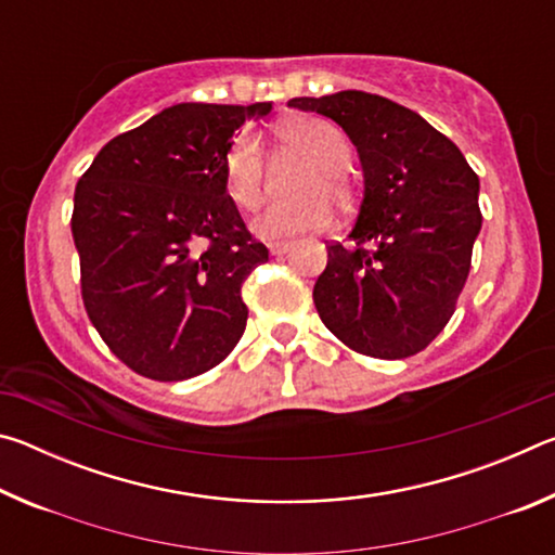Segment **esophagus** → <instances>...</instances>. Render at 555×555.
Returning <instances> with one entry per match:
<instances>
[{"mask_svg":"<svg viewBox=\"0 0 555 555\" xmlns=\"http://www.w3.org/2000/svg\"><path fill=\"white\" fill-rule=\"evenodd\" d=\"M291 247H294V242H271L269 251H271V257H279V255H286Z\"/></svg>","mask_w":555,"mask_h":555,"instance_id":"esophagus-1","label":"esophagus"}]
</instances>
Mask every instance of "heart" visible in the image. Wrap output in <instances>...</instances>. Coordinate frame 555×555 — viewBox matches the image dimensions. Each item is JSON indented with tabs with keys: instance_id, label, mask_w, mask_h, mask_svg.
Returning <instances> with one entry per match:
<instances>
[{
	"instance_id": "obj_1",
	"label": "heart",
	"mask_w": 555,
	"mask_h": 555,
	"mask_svg": "<svg viewBox=\"0 0 555 555\" xmlns=\"http://www.w3.org/2000/svg\"><path fill=\"white\" fill-rule=\"evenodd\" d=\"M279 139L288 149L306 156L313 166L298 183V198L271 201L261 208L251 230L264 240H284L294 234L323 228L331 218V197L335 205H347L352 185L347 166L352 162V146L340 127L321 117H296L279 127ZM224 191L237 208H255L264 188V149L255 131H242L230 144L222 162Z\"/></svg>"
}]
</instances>
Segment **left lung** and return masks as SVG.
Returning a JSON list of instances; mask_svg holds the SVG:
<instances>
[{"instance_id": "left-lung-1", "label": "left lung", "mask_w": 555, "mask_h": 555, "mask_svg": "<svg viewBox=\"0 0 555 555\" xmlns=\"http://www.w3.org/2000/svg\"><path fill=\"white\" fill-rule=\"evenodd\" d=\"M345 129L364 176L352 247L327 244L318 315L354 352L403 360L455 313L482 228L480 178L460 149L409 107L362 90L294 98Z\"/></svg>"}]
</instances>
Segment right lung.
<instances>
[{
  "label": "right lung",
  "instance_id": "1",
  "mask_svg": "<svg viewBox=\"0 0 555 555\" xmlns=\"http://www.w3.org/2000/svg\"><path fill=\"white\" fill-rule=\"evenodd\" d=\"M257 105L166 107L100 149L75 185L82 304L129 370L181 382L212 370L247 325L242 284L269 261L224 191L232 134Z\"/></svg>",
  "mask_w": 555,
  "mask_h": 555
}]
</instances>
